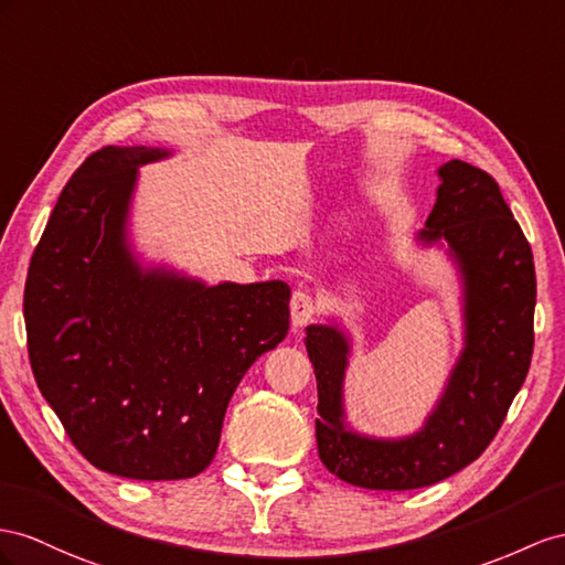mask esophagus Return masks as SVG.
Here are the masks:
<instances>
[{
	"label": "esophagus",
	"mask_w": 565,
	"mask_h": 565,
	"mask_svg": "<svg viewBox=\"0 0 565 565\" xmlns=\"http://www.w3.org/2000/svg\"><path fill=\"white\" fill-rule=\"evenodd\" d=\"M315 310L317 308H315V300H312L310 294L296 291L291 296V322H294L296 329H302L306 324H310L312 317H315Z\"/></svg>",
	"instance_id": "34e87169"
}]
</instances>
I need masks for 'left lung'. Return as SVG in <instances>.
<instances>
[{"mask_svg":"<svg viewBox=\"0 0 565 565\" xmlns=\"http://www.w3.org/2000/svg\"><path fill=\"white\" fill-rule=\"evenodd\" d=\"M437 173V202L415 238L444 248L458 269L462 351L423 427L396 439L355 431L343 406L349 331L339 322L306 329L317 451L331 475L355 487L406 491L470 466L497 437L530 370L537 279L523 228L487 171L451 159Z\"/></svg>","mask_w":565,"mask_h":565,"instance_id":"obj_1","label":"left lung"}]
</instances>
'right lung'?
<instances>
[{
  "instance_id": "right-lung-1",
  "label": "right lung",
  "mask_w": 565,
  "mask_h": 565,
  "mask_svg": "<svg viewBox=\"0 0 565 565\" xmlns=\"http://www.w3.org/2000/svg\"><path fill=\"white\" fill-rule=\"evenodd\" d=\"M162 148L90 154L64 185L28 267L23 317L38 388L95 468L185 480L220 446L243 374L288 331L284 281L210 286L142 267L128 214Z\"/></svg>"
}]
</instances>
